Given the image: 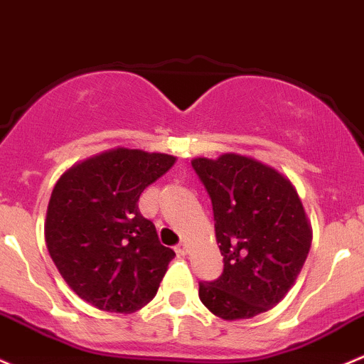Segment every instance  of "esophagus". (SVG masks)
Returning <instances> with one entry per match:
<instances>
[{
    "mask_svg": "<svg viewBox=\"0 0 364 364\" xmlns=\"http://www.w3.org/2000/svg\"><path fill=\"white\" fill-rule=\"evenodd\" d=\"M174 251H176V252H178V255H179V256H185V255H186V252H188V247H186V244H185V242H179V244H178V246H176V247H174Z\"/></svg>",
    "mask_w": 364,
    "mask_h": 364,
    "instance_id": "obj_1",
    "label": "esophagus"
}]
</instances>
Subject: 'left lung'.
I'll return each instance as SVG.
<instances>
[{
  "label": "left lung",
  "mask_w": 364,
  "mask_h": 364,
  "mask_svg": "<svg viewBox=\"0 0 364 364\" xmlns=\"http://www.w3.org/2000/svg\"><path fill=\"white\" fill-rule=\"evenodd\" d=\"M193 171L213 204L223 272L198 282V296L225 321L250 319L275 307L300 274L311 225L288 178L250 156L195 159Z\"/></svg>",
  "instance_id": "8db88e82"
}]
</instances>
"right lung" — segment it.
<instances>
[{
    "label": "right lung",
    "instance_id": "1",
    "mask_svg": "<svg viewBox=\"0 0 364 364\" xmlns=\"http://www.w3.org/2000/svg\"><path fill=\"white\" fill-rule=\"evenodd\" d=\"M174 160L117 148L60 176L48 202L45 239L60 275L82 300L131 314L156 294L174 251L160 244L137 200Z\"/></svg>",
    "mask_w": 364,
    "mask_h": 364
}]
</instances>
